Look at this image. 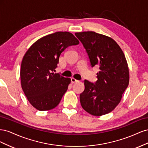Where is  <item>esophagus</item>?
<instances>
[{"label": "esophagus", "instance_id": "obj_1", "mask_svg": "<svg viewBox=\"0 0 148 148\" xmlns=\"http://www.w3.org/2000/svg\"><path fill=\"white\" fill-rule=\"evenodd\" d=\"M79 82L78 80L74 78H71V83H77V82Z\"/></svg>", "mask_w": 148, "mask_h": 148}]
</instances>
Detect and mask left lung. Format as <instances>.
I'll list each match as a JSON object with an SVG mask.
<instances>
[{
  "instance_id": "8db88e82",
  "label": "left lung",
  "mask_w": 148,
  "mask_h": 148,
  "mask_svg": "<svg viewBox=\"0 0 148 148\" xmlns=\"http://www.w3.org/2000/svg\"><path fill=\"white\" fill-rule=\"evenodd\" d=\"M88 53L91 66H99L95 84L84 80L80 94L83 109L95 116L112 111L122 99L129 84V69L119 44L109 36L95 31L75 33Z\"/></svg>"
}]
</instances>
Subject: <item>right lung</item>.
I'll list each match as a JSON object with an SVG mask.
<instances>
[{"label": "right lung", "mask_w": 148, "mask_h": 148, "mask_svg": "<svg viewBox=\"0 0 148 148\" xmlns=\"http://www.w3.org/2000/svg\"><path fill=\"white\" fill-rule=\"evenodd\" d=\"M79 41L71 33L59 31L45 36L32 44L21 62V88L30 104L37 110L55 108L67 91L70 78L53 72L61 53Z\"/></svg>", "instance_id": "obj_1"}]
</instances>
